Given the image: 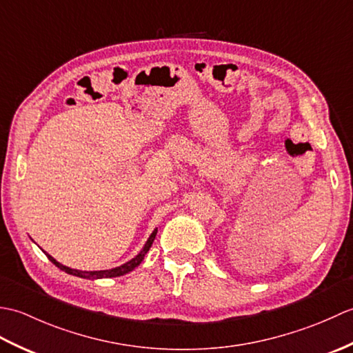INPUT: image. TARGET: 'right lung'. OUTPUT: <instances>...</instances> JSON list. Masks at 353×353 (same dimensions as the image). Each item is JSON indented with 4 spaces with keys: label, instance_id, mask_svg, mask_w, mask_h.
Here are the masks:
<instances>
[{
    "label": "right lung",
    "instance_id": "add662e5",
    "mask_svg": "<svg viewBox=\"0 0 353 353\" xmlns=\"http://www.w3.org/2000/svg\"><path fill=\"white\" fill-rule=\"evenodd\" d=\"M156 232H157V229L153 230V234L150 235V238L147 239L144 249L141 250V253L138 254L137 258H133L132 261H129V262H127V264H124L121 267H117V268H112V270H103V272H81V270H72L70 267H65L62 264H59V262L52 256H50L48 253H47V256L52 262V264L61 268L62 272L68 273V274H72V276H77V277H83V279H103V277H118V276H123V274H127L129 272H132L133 268H137L141 264L142 259H144L147 252L150 250V247H152V244L154 241Z\"/></svg>",
    "mask_w": 353,
    "mask_h": 353
}]
</instances>
